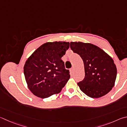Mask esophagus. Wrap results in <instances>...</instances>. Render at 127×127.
<instances>
[{
	"label": "esophagus",
	"instance_id": "obj_1",
	"mask_svg": "<svg viewBox=\"0 0 127 127\" xmlns=\"http://www.w3.org/2000/svg\"><path fill=\"white\" fill-rule=\"evenodd\" d=\"M74 70V67H72V68H71L70 69L71 71H73Z\"/></svg>",
	"mask_w": 127,
	"mask_h": 127
}]
</instances>
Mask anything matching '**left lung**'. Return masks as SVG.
Segmentation results:
<instances>
[{"label":"left lung","instance_id":"left-lung-1","mask_svg":"<svg viewBox=\"0 0 127 127\" xmlns=\"http://www.w3.org/2000/svg\"><path fill=\"white\" fill-rule=\"evenodd\" d=\"M74 53L83 61L85 77L78 83L80 89L91 98H99L114 87L117 70L113 59L97 46L90 43L70 42Z\"/></svg>","mask_w":127,"mask_h":127}]
</instances>
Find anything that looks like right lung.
<instances>
[{"label": "right lung", "mask_w": 127, "mask_h": 127, "mask_svg": "<svg viewBox=\"0 0 127 127\" xmlns=\"http://www.w3.org/2000/svg\"><path fill=\"white\" fill-rule=\"evenodd\" d=\"M69 43L54 41L43 44L25 62L24 74L29 89L41 98L49 97L61 91L70 78L62 57Z\"/></svg>", "instance_id": "right-lung-1"}]
</instances>
